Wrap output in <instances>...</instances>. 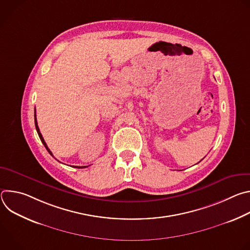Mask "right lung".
I'll return each mask as SVG.
<instances>
[{
	"label": "right lung",
	"instance_id": "obj_1",
	"mask_svg": "<svg viewBox=\"0 0 250 250\" xmlns=\"http://www.w3.org/2000/svg\"><path fill=\"white\" fill-rule=\"evenodd\" d=\"M34 124H35V128H37V131H38V133H39V136H40L42 142L43 144V146H45V148L47 149V151L49 152V154L52 155V152H51L50 149L47 147V146H46V144H45V141H44V139H43V137H42V133H41V131H40V128H39V125H38V121H37V115H34ZM52 156H53V155H52ZM72 167H75V168H86V167H88V166H72Z\"/></svg>",
	"mask_w": 250,
	"mask_h": 250
}]
</instances>
